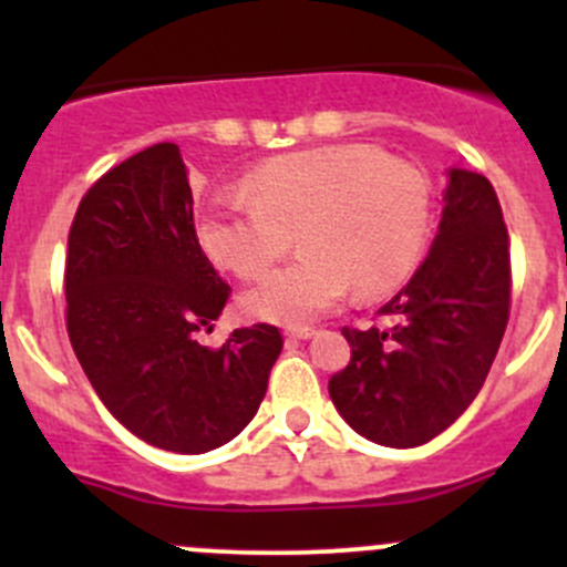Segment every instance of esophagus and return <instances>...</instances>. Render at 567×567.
<instances>
[{
    "instance_id": "obj_1",
    "label": "esophagus",
    "mask_w": 567,
    "mask_h": 567,
    "mask_svg": "<svg viewBox=\"0 0 567 567\" xmlns=\"http://www.w3.org/2000/svg\"><path fill=\"white\" fill-rule=\"evenodd\" d=\"M285 337L288 340H310V337H316V326H293V329L285 331Z\"/></svg>"
}]
</instances>
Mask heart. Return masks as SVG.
Returning a JSON list of instances; mask_svg holds the SVG:
<instances>
[{
	"label": "heart",
	"mask_w": 567,
	"mask_h": 567,
	"mask_svg": "<svg viewBox=\"0 0 567 567\" xmlns=\"http://www.w3.org/2000/svg\"><path fill=\"white\" fill-rule=\"evenodd\" d=\"M305 255L247 290L249 316L307 323L353 288L384 296L420 262L431 230V183L370 145H326L262 162L244 186L210 192L197 219L208 257L251 279L293 247Z\"/></svg>",
	"instance_id": "b5f03b06"
}]
</instances>
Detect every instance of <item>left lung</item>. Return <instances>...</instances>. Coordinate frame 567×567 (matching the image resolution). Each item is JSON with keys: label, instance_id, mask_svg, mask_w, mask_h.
Wrapping results in <instances>:
<instances>
[{"label": "left lung", "instance_id": "1", "mask_svg": "<svg viewBox=\"0 0 567 567\" xmlns=\"http://www.w3.org/2000/svg\"><path fill=\"white\" fill-rule=\"evenodd\" d=\"M392 329H342L351 362L329 379L342 420L384 447H420L483 390L511 318V241L488 177L450 169L439 233Z\"/></svg>", "mask_w": 567, "mask_h": 567}]
</instances>
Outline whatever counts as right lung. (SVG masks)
Listing matches in <instances>:
<instances>
[{"instance_id":"1","label":"right lung","mask_w":567,"mask_h":567,"mask_svg":"<svg viewBox=\"0 0 567 567\" xmlns=\"http://www.w3.org/2000/svg\"><path fill=\"white\" fill-rule=\"evenodd\" d=\"M181 151L158 142L109 169L73 216L65 323L79 364L120 425L158 450L199 455L249 425L282 351L277 326L197 340L230 285L194 230Z\"/></svg>"}]
</instances>
